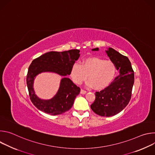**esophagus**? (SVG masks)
Wrapping results in <instances>:
<instances>
[{
  "label": "esophagus",
  "instance_id": "obj_1",
  "mask_svg": "<svg viewBox=\"0 0 155 155\" xmlns=\"http://www.w3.org/2000/svg\"><path fill=\"white\" fill-rule=\"evenodd\" d=\"M80 93H81V94H86V91H84V90H81V91H80Z\"/></svg>",
  "mask_w": 155,
  "mask_h": 155
}]
</instances>
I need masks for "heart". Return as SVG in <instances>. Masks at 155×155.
I'll return each instance as SVG.
<instances>
[{
	"instance_id": "heart-1",
	"label": "heart",
	"mask_w": 155,
	"mask_h": 155,
	"mask_svg": "<svg viewBox=\"0 0 155 155\" xmlns=\"http://www.w3.org/2000/svg\"><path fill=\"white\" fill-rule=\"evenodd\" d=\"M116 73V65L112 61L90 57L84 59L81 65L78 62L73 64L70 76L75 84H80L88 75L87 86L94 87L96 90H102L111 84Z\"/></svg>"
}]
</instances>
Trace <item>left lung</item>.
Here are the masks:
<instances>
[{"label": "left lung", "instance_id": "obj_1", "mask_svg": "<svg viewBox=\"0 0 155 155\" xmlns=\"http://www.w3.org/2000/svg\"><path fill=\"white\" fill-rule=\"evenodd\" d=\"M92 51H99V48ZM105 52L115 64L120 75L104 90L96 93V99L91 108L98 115L112 117L121 112L128 104L134 83V74L127 57L112 48H108Z\"/></svg>", "mask_w": 155, "mask_h": 155}]
</instances>
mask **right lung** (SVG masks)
<instances>
[{
    "label": "right lung",
    "instance_id": "1",
    "mask_svg": "<svg viewBox=\"0 0 155 155\" xmlns=\"http://www.w3.org/2000/svg\"><path fill=\"white\" fill-rule=\"evenodd\" d=\"M78 50L62 52L50 51L34 59L31 64L26 78L31 101L40 111L51 115L62 114L72 107L80 87L66 77L70 75L72 65L80 57ZM42 72H52L63 77L57 94L50 100H41L35 94L33 82L36 76Z\"/></svg>",
    "mask_w": 155,
    "mask_h": 155
}]
</instances>
